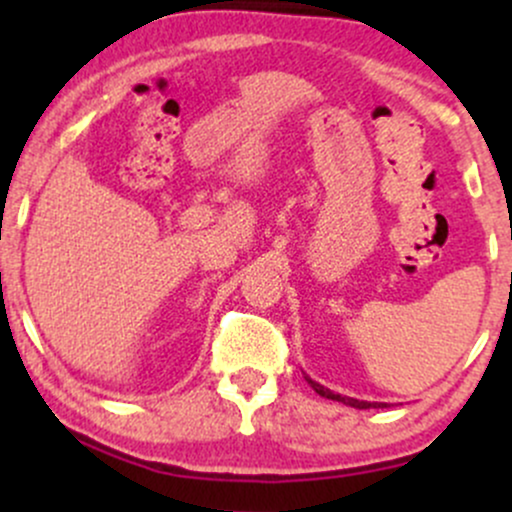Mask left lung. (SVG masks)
<instances>
[{
    "label": "left lung",
    "mask_w": 512,
    "mask_h": 512,
    "mask_svg": "<svg viewBox=\"0 0 512 512\" xmlns=\"http://www.w3.org/2000/svg\"><path fill=\"white\" fill-rule=\"evenodd\" d=\"M305 380H308V385L313 387L317 395H322V397H327V399H337V402L349 404V407H354V409H383V407H387V404H383V402H361V399H354V397L334 395V392L327 390V387H322L320 383H315V380H310L308 375H305Z\"/></svg>",
    "instance_id": "8db88e82"
}]
</instances>
